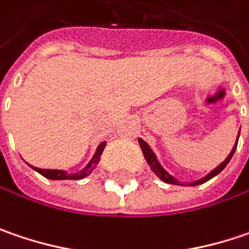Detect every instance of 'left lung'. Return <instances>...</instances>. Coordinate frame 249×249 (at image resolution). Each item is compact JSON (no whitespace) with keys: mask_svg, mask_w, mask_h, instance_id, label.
Segmentation results:
<instances>
[{"mask_svg":"<svg viewBox=\"0 0 249 249\" xmlns=\"http://www.w3.org/2000/svg\"><path fill=\"white\" fill-rule=\"evenodd\" d=\"M238 137H240V131H238V136H237V140H235V144H234V147H232V150H231V153L227 156V158L218 165L216 167L213 171H210L206 177H203L202 179H197L195 180V182H189V183H183V182H179V180L177 179V178H174L171 174H168L167 171L162 168V165L160 164V161L157 160L156 153L151 150V147L148 145V144L144 142L143 139H139V144H140V148H142V151H143V156L145 158V161L148 162V165L150 168L153 169V172L156 174L157 177L160 178L161 180H164V182H167V183H171V185H183V186H196V185H200V183H205L209 179H212V178H214L216 175H218L224 168L227 167V164L230 162L231 157L234 156V153H235V148H237V144H238Z\"/></svg>","mask_w":249,"mask_h":249,"instance_id":"1","label":"left lung"}]
</instances>
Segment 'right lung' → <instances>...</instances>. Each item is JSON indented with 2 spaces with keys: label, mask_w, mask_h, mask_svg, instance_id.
<instances>
[{
  "label": "right lung",
  "mask_w": 249,
  "mask_h": 249,
  "mask_svg": "<svg viewBox=\"0 0 249 249\" xmlns=\"http://www.w3.org/2000/svg\"><path fill=\"white\" fill-rule=\"evenodd\" d=\"M105 145L106 142H102V143L99 144L98 148H96V151H95V154H93V157L91 158V161L85 165V168H82L80 172H75V174H69V172L64 171V169H42V168L33 167L31 164H28V165L31 168H33L36 172H39L40 175H43L44 178H47V179H82V178L88 177V175L93 171V168L98 165V162H99V160H101V156H102V153H104Z\"/></svg>",
  "instance_id": "obj_1"
}]
</instances>
